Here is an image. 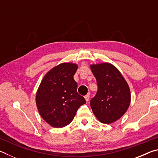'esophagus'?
<instances>
[{
  "label": "esophagus",
  "instance_id": "34e87169",
  "mask_svg": "<svg viewBox=\"0 0 158 158\" xmlns=\"http://www.w3.org/2000/svg\"><path fill=\"white\" fill-rule=\"evenodd\" d=\"M85 101L86 102H88V101H89V99H90V96H89V95H86L85 96Z\"/></svg>",
  "mask_w": 158,
  "mask_h": 158
}]
</instances>
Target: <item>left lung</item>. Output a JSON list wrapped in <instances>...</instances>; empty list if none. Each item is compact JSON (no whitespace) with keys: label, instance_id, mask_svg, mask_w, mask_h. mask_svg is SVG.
Here are the masks:
<instances>
[{"label":"left lung","instance_id":"left-lung-1","mask_svg":"<svg viewBox=\"0 0 158 158\" xmlns=\"http://www.w3.org/2000/svg\"><path fill=\"white\" fill-rule=\"evenodd\" d=\"M90 69L98 84L90 106L99 121L110 124L119 119L129 107L130 88L118 69L110 63L92 65Z\"/></svg>","mask_w":158,"mask_h":158}]
</instances>
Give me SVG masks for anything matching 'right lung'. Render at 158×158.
<instances>
[{
  "instance_id": "add662e5",
  "label": "right lung",
  "mask_w": 158,
  "mask_h": 158,
  "mask_svg": "<svg viewBox=\"0 0 158 158\" xmlns=\"http://www.w3.org/2000/svg\"><path fill=\"white\" fill-rule=\"evenodd\" d=\"M77 65L61 63L48 72L42 80L36 94L39 113L47 123L63 127L73 121L80 106L85 103L77 93L73 76Z\"/></svg>"
}]
</instances>
